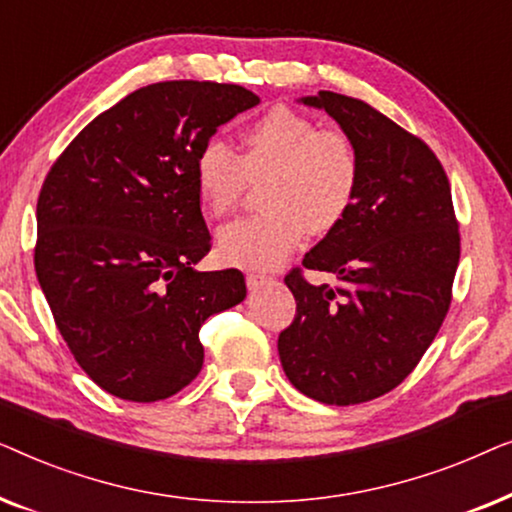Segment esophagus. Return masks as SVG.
Listing matches in <instances>:
<instances>
[{
    "mask_svg": "<svg viewBox=\"0 0 512 512\" xmlns=\"http://www.w3.org/2000/svg\"><path fill=\"white\" fill-rule=\"evenodd\" d=\"M275 282L270 275H258V272H249L247 275V286L249 289H261V286H268Z\"/></svg>",
    "mask_w": 512,
    "mask_h": 512,
    "instance_id": "1",
    "label": "esophagus"
}]
</instances>
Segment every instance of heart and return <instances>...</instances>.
<instances>
[{
  "mask_svg": "<svg viewBox=\"0 0 512 512\" xmlns=\"http://www.w3.org/2000/svg\"><path fill=\"white\" fill-rule=\"evenodd\" d=\"M263 214L230 221L216 235L219 256L240 268H275L303 240L305 228L324 235L345 219L359 184V160L338 130H319L298 111L275 107L251 123L235 153L219 137L195 153L193 179L202 209L223 216L244 181L263 177Z\"/></svg>",
  "mask_w": 512,
  "mask_h": 512,
  "instance_id": "1",
  "label": "heart"
}]
</instances>
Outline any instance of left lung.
Returning <instances> with one entry per match:
<instances>
[{"instance_id": "1", "label": "left lung", "mask_w": 512, "mask_h": 512, "mask_svg": "<svg viewBox=\"0 0 512 512\" xmlns=\"http://www.w3.org/2000/svg\"><path fill=\"white\" fill-rule=\"evenodd\" d=\"M298 102L340 125L359 184L345 219L303 258L338 286H314L298 270L284 277L296 317L279 333V361L314 401L366 403L412 373L450 310L459 265L450 181L422 139L370 104L331 90Z\"/></svg>"}]
</instances>
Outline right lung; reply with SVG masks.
<instances>
[{"mask_svg": "<svg viewBox=\"0 0 512 512\" xmlns=\"http://www.w3.org/2000/svg\"><path fill=\"white\" fill-rule=\"evenodd\" d=\"M258 102L233 83H151L90 121L41 186V291L79 366L123 401L191 384L205 359L200 326L247 296L240 270L193 268L212 240L193 160Z\"/></svg>", "mask_w": 512, "mask_h": 512, "instance_id": "right-lung-1", "label": "right lung"}]
</instances>
